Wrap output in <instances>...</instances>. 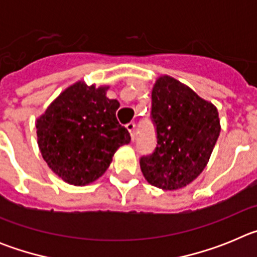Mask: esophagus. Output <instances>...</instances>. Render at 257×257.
Masks as SVG:
<instances>
[{"label": "esophagus", "mask_w": 257, "mask_h": 257, "mask_svg": "<svg viewBox=\"0 0 257 257\" xmlns=\"http://www.w3.org/2000/svg\"><path fill=\"white\" fill-rule=\"evenodd\" d=\"M126 128L128 130V133H130L131 135V139H135V134H136V124L134 123V122H128V123L126 124Z\"/></svg>", "instance_id": "1"}]
</instances>
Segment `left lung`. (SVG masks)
Returning <instances> with one entry per match:
<instances>
[{"instance_id":"1","label":"left lung","mask_w":257,"mask_h":257,"mask_svg":"<svg viewBox=\"0 0 257 257\" xmlns=\"http://www.w3.org/2000/svg\"><path fill=\"white\" fill-rule=\"evenodd\" d=\"M152 119L157 147L140 158L145 180L163 190H178L196 180L210 161L220 135L217 108L189 86L170 76L152 90Z\"/></svg>"}]
</instances>
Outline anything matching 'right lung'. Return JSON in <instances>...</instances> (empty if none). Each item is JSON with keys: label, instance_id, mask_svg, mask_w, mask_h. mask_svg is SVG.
<instances>
[{"label": "right lung", "instance_id": "right-lung-1", "mask_svg": "<svg viewBox=\"0 0 257 257\" xmlns=\"http://www.w3.org/2000/svg\"><path fill=\"white\" fill-rule=\"evenodd\" d=\"M109 86L70 85L36 121L42 158L61 180L83 187L103 176L130 134L119 124V103L106 97Z\"/></svg>", "mask_w": 257, "mask_h": 257}]
</instances>
